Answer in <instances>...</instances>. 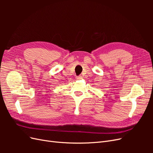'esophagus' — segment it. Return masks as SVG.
I'll return each instance as SVG.
<instances>
[{"label":"esophagus","mask_w":153,"mask_h":153,"mask_svg":"<svg viewBox=\"0 0 153 153\" xmlns=\"http://www.w3.org/2000/svg\"><path fill=\"white\" fill-rule=\"evenodd\" d=\"M76 78L77 80H80V79H82V76H81V75H80V76H76Z\"/></svg>","instance_id":"1"}]
</instances>
